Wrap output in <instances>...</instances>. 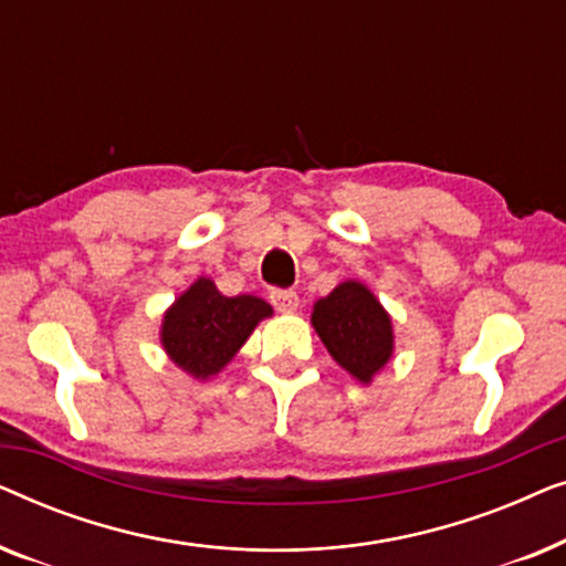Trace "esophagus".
I'll list each match as a JSON object with an SVG mask.
<instances>
[{"mask_svg":"<svg viewBox=\"0 0 566 566\" xmlns=\"http://www.w3.org/2000/svg\"><path fill=\"white\" fill-rule=\"evenodd\" d=\"M270 301H273V306L283 314H293L298 308V293L296 291L277 289V291L270 293Z\"/></svg>","mask_w":566,"mask_h":566,"instance_id":"34e87169","label":"esophagus"}]
</instances>
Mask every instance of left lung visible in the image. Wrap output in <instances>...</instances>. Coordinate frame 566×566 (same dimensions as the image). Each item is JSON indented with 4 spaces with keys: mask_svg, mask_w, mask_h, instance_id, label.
I'll return each mask as SVG.
<instances>
[{
    "mask_svg": "<svg viewBox=\"0 0 566 566\" xmlns=\"http://www.w3.org/2000/svg\"><path fill=\"white\" fill-rule=\"evenodd\" d=\"M312 327L332 360L366 386L394 358L391 314L360 281H343L314 301Z\"/></svg>",
    "mask_w": 566,
    "mask_h": 566,
    "instance_id": "left-lung-1",
    "label": "left lung"
}]
</instances>
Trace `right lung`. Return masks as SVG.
<instances>
[{"label": "right lung", "mask_w": 566, "mask_h": 566, "mask_svg": "<svg viewBox=\"0 0 566 566\" xmlns=\"http://www.w3.org/2000/svg\"><path fill=\"white\" fill-rule=\"evenodd\" d=\"M273 316L265 298L242 293L223 296L211 277L200 275L161 316L159 343L177 368L208 381L234 360L262 319Z\"/></svg>", "instance_id": "right-lung-1"}]
</instances>
